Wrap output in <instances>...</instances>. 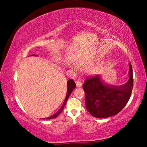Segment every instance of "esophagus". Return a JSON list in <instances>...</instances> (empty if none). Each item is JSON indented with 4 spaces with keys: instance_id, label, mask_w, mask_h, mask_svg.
Instances as JSON below:
<instances>
[{
    "instance_id": "esophagus-1",
    "label": "esophagus",
    "mask_w": 147,
    "mask_h": 147,
    "mask_svg": "<svg viewBox=\"0 0 147 147\" xmlns=\"http://www.w3.org/2000/svg\"><path fill=\"white\" fill-rule=\"evenodd\" d=\"M76 87H78V88H80V87H82V83L80 81L77 80L76 81Z\"/></svg>"
}]
</instances>
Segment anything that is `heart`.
<instances>
[{"instance_id": "obj_1", "label": "heart", "mask_w": 147, "mask_h": 147, "mask_svg": "<svg viewBox=\"0 0 147 147\" xmlns=\"http://www.w3.org/2000/svg\"><path fill=\"white\" fill-rule=\"evenodd\" d=\"M89 66V65H86V67H88Z\"/></svg>"}]
</instances>
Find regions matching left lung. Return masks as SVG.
<instances>
[{
	"instance_id": "1",
	"label": "left lung",
	"mask_w": 147,
	"mask_h": 147,
	"mask_svg": "<svg viewBox=\"0 0 147 147\" xmlns=\"http://www.w3.org/2000/svg\"><path fill=\"white\" fill-rule=\"evenodd\" d=\"M129 80L123 85L104 84L100 75L87 78L83 84L88 111L96 118L115 115L123 109L130 98L134 86L132 67L129 63Z\"/></svg>"
}]
</instances>
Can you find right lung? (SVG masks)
Listing matches in <instances>:
<instances>
[{"mask_svg": "<svg viewBox=\"0 0 147 147\" xmlns=\"http://www.w3.org/2000/svg\"><path fill=\"white\" fill-rule=\"evenodd\" d=\"M31 56H36L37 55H35V54H32V55H31ZM75 88H76V84H75V82H74L73 81V80L69 79V80L67 81V94H66V96H65V99L63 105L61 106L60 109H59V110L57 111V112H56L55 113H54V115H53L51 116V117H47V118L44 119H54V118L57 117L58 116L59 114H60L61 113V111H62V110H63L64 106H65V104L67 102V100L68 98L69 97V96H70V94H71L72 91L74 90V89Z\"/></svg>", "mask_w": 147, "mask_h": 147, "instance_id": "right-lung-1", "label": "right lung"}]
</instances>
